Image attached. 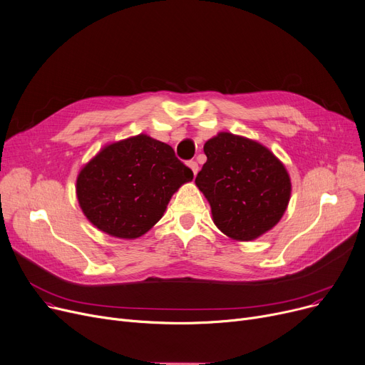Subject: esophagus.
Masks as SVG:
<instances>
[{"label": "esophagus", "instance_id": "esophagus-1", "mask_svg": "<svg viewBox=\"0 0 365 365\" xmlns=\"http://www.w3.org/2000/svg\"><path fill=\"white\" fill-rule=\"evenodd\" d=\"M187 165L191 167V170L194 171V174L198 173V164H197V161H187Z\"/></svg>", "mask_w": 365, "mask_h": 365}]
</instances>
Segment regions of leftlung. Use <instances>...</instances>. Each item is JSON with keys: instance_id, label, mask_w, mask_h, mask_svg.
Listing matches in <instances>:
<instances>
[{"instance_id": "1", "label": "left lung", "mask_w": 365, "mask_h": 365, "mask_svg": "<svg viewBox=\"0 0 365 365\" xmlns=\"http://www.w3.org/2000/svg\"><path fill=\"white\" fill-rule=\"evenodd\" d=\"M207 163L195 183L210 202L216 227L234 240L249 242L283 216L291 180L277 158L257 141L220 133L204 145Z\"/></svg>"}]
</instances>
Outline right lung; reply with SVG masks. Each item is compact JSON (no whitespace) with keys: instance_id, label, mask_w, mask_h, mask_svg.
Here are the masks:
<instances>
[{"instance_id":"right-lung-1","label":"right lung","mask_w":365,"mask_h":365,"mask_svg":"<svg viewBox=\"0 0 365 365\" xmlns=\"http://www.w3.org/2000/svg\"><path fill=\"white\" fill-rule=\"evenodd\" d=\"M192 178L171 146L140 134L106 146L78 174L76 191L85 216L98 230L137 239Z\"/></svg>"}]
</instances>
